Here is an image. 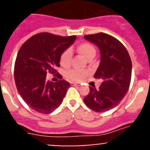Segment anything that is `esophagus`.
I'll use <instances>...</instances> for the list:
<instances>
[{"instance_id": "obj_1", "label": "esophagus", "mask_w": 150, "mask_h": 150, "mask_svg": "<svg viewBox=\"0 0 150 150\" xmlns=\"http://www.w3.org/2000/svg\"><path fill=\"white\" fill-rule=\"evenodd\" d=\"M71 85H72V86H79L80 84L79 83H74V82H72V83H71Z\"/></svg>"}]
</instances>
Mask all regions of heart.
I'll return each mask as SVG.
<instances>
[{
    "mask_svg": "<svg viewBox=\"0 0 150 150\" xmlns=\"http://www.w3.org/2000/svg\"><path fill=\"white\" fill-rule=\"evenodd\" d=\"M76 51L86 60L93 59L96 55V49L94 46L89 43H83L79 44L77 46ZM71 59H72V52L69 49L65 50L60 56L59 63L62 67L67 68L70 66ZM87 74V71L72 69L67 73V77L72 81H80L83 79Z\"/></svg>",
    "mask_w": 150,
    "mask_h": 150,
    "instance_id": "b5f03b06",
    "label": "heart"
}]
</instances>
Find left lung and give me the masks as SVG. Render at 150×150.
I'll return each mask as SVG.
<instances>
[{"instance_id": "obj_1", "label": "left lung", "mask_w": 150, "mask_h": 150, "mask_svg": "<svg viewBox=\"0 0 150 150\" xmlns=\"http://www.w3.org/2000/svg\"><path fill=\"white\" fill-rule=\"evenodd\" d=\"M100 51V63L95 78L102 79L98 89L89 86L85 104L98 112L107 111L120 104L126 94L131 79L132 63L128 51L117 39L104 33L84 35Z\"/></svg>"}]
</instances>
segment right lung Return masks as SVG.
<instances>
[{"mask_svg":"<svg viewBox=\"0 0 150 150\" xmlns=\"http://www.w3.org/2000/svg\"><path fill=\"white\" fill-rule=\"evenodd\" d=\"M75 39V35L41 33L30 38L19 49L14 65L15 83L21 97L35 111L49 114L62 103L70 83L64 80L47 81L46 75L56 73L60 56Z\"/></svg>","mask_w":150,"mask_h":150,"instance_id":"obj_1","label":"right lung"}]
</instances>
